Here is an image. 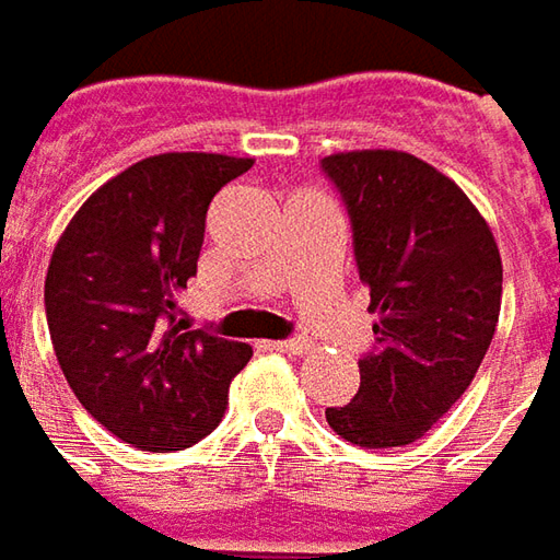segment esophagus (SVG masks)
<instances>
[{
	"label": "esophagus",
	"mask_w": 560,
	"mask_h": 560,
	"mask_svg": "<svg viewBox=\"0 0 560 560\" xmlns=\"http://www.w3.org/2000/svg\"><path fill=\"white\" fill-rule=\"evenodd\" d=\"M273 349L283 352V355H305V352L312 349V342H308L305 336H292V339H277Z\"/></svg>",
	"instance_id": "1"
}]
</instances>
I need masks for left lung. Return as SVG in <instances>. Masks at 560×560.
<instances>
[{
  "instance_id": "left-lung-1",
  "label": "left lung",
  "mask_w": 560,
  "mask_h": 560,
  "mask_svg": "<svg viewBox=\"0 0 560 560\" xmlns=\"http://www.w3.org/2000/svg\"><path fill=\"white\" fill-rule=\"evenodd\" d=\"M320 171L349 211L380 317L355 398L327 408V423L361 448L408 445L464 396L495 336L499 246L462 189L408 152H339Z\"/></svg>"
}]
</instances>
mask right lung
Instances as JSON below:
<instances>
[{
	"label": "right lung",
	"instance_id": "add662e5",
	"mask_svg": "<svg viewBox=\"0 0 560 560\" xmlns=\"http://www.w3.org/2000/svg\"><path fill=\"white\" fill-rule=\"evenodd\" d=\"M252 159L167 152L130 164L80 205L46 273V320L68 386L142 452H180L226 411L252 349L189 330L177 292L196 277L205 214Z\"/></svg>",
	"mask_w": 560,
	"mask_h": 560
}]
</instances>
